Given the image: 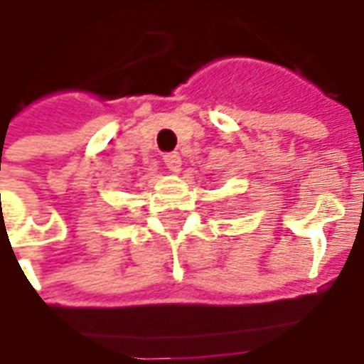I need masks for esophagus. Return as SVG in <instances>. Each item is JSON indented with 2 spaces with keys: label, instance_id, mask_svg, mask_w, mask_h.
<instances>
[{
  "label": "esophagus",
  "instance_id": "esophagus-1",
  "mask_svg": "<svg viewBox=\"0 0 364 364\" xmlns=\"http://www.w3.org/2000/svg\"><path fill=\"white\" fill-rule=\"evenodd\" d=\"M164 161H165V167H167L171 173H179V169H181V156H179L177 151L165 154Z\"/></svg>",
  "mask_w": 364,
  "mask_h": 364
}]
</instances>
